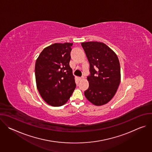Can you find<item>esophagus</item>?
Returning <instances> with one entry per match:
<instances>
[{
  "label": "esophagus",
  "instance_id": "obj_1",
  "mask_svg": "<svg viewBox=\"0 0 152 152\" xmlns=\"http://www.w3.org/2000/svg\"><path fill=\"white\" fill-rule=\"evenodd\" d=\"M83 79V77L82 76V77H79V80H82Z\"/></svg>",
  "mask_w": 152,
  "mask_h": 152
}]
</instances>
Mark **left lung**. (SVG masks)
Segmentation results:
<instances>
[{"mask_svg":"<svg viewBox=\"0 0 152 152\" xmlns=\"http://www.w3.org/2000/svg\"><path fill=\"white\" fill-rule=\"evenodd\" d=\"M81 45L90 63L89 87L85 96L94 105H103L113 98L120 83L118 58L103 42H84Z\"/></svg>","mask_w":152,"mask_h":152,"instance_id":"left-lung-1","label":"left lung"}]
</instances>
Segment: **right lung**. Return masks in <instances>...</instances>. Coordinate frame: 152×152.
Here are the masks:
<instances>
[{
  "label": "right lung",
  "instance_id": "obj_1",
  "mask_svg": "<svg viewBox=\"0 0 152 152\" xmlns=\"http://www.w3.org/2000/svg\"><path fill=\"white\" fill-rule=\"evenodd\" d=\"M73 43H54L45 48L35 62L37 89L44 100L60 106L70 99L76 88L75 76L70 67Z\"/></svg>",
  "mask_w": 152,
  "mask_h": 152
}]
</instances>
